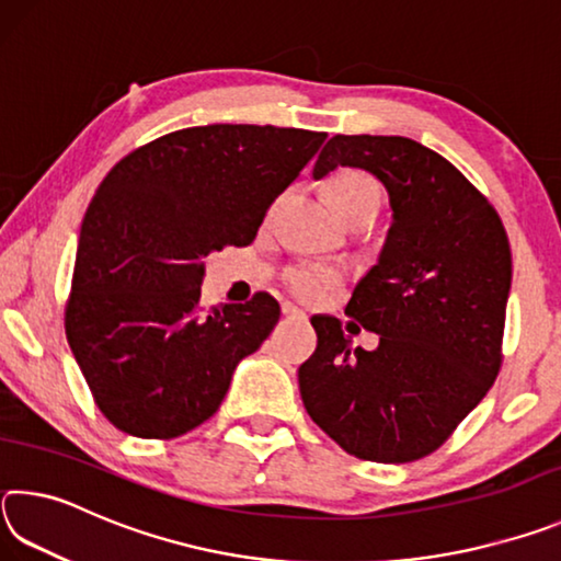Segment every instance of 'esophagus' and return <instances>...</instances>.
<instances>
[{"label":"esophagus","instance_id":"obj_1","mask_svg":"<svg viewBox=\"0 0 561 561\" xmlns=\"http://www.w3.org/2000/svg\"><path fill=\"white\" fill-rule=\"evenodd\" d=\"M282 314L287 317V319H304V317H307V314H304L301 309L291 307V304H284V307H282Z\"/></svg>","mask_w":561,"mask_h":561}]
</instances>
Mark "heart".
Wrapping results in <instances>:
<instances>
[{"instance_id":"heart-1","label":"heart","mask_w":561,"mask_h":561,"mask_svg":"<svg viewBox=\"0 0 561 561\" xmlns=\"http://www.w3.org/2000/svg\"><path fill=\"white\" fill-rule=\"evenodd\" d=\"M324 193L329 205L341 217L351 207L378 203L381 205V185L374 175L356 168H341L324 183ZM289 289L304 301H319L336 287L339 277L324 267H294L287 272Z\"/></svg>"}]
</instances>
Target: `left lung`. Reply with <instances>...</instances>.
Wrapping results in <instances>:
<instances>
[{
    "instance_id": "obj_1",
    "label": "left lung",
    "mask_w": 561,
    "mask_h": 561,
    "mask_svg": "<svg viewBox=\"0 0 561 561\" xmlns=\"http://www.w3.org/2000/svg\"><path fill=\"white\" fill-rule=\"evenodd\" d=\"M339 165L374 173L391 197L381 260L346 304L381 341L354 348L339 319H311L319 341L299 368L301 401L348 455L413 462L450 438L500 374L507 232L450 160L411 138L334 136L314 178Z\"/></svg>"
}]
</instances>
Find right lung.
Wrapping results in <instances>:
<instances>
[{
    "instance_id": "1",
    "label": "right lung",
    "mask_w": 561,
    "mask_h": 561,
    "mask_svg": "<svg viewBox=\"0 0 561 561\" xmlns=\"http://www.w3.org/2000/svg\"><path fill=\"white\" fill-rule=\"evenodd\" d=\"M327 133L213 123L130 150L87 210L66 339L99 411L136 438L170 440L215 415L234 366L279 321L257 291L201 304L203 260L254 240Z\"/></svg>"
}]
</instances>
